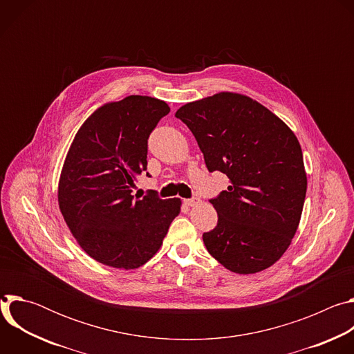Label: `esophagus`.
Instances as JSON below:
<instances>
[{
  "mask_svg": "<svg viewBox=\"0 0 354 354\" xmlns=\"http://www.w3.org/2000/svg\"><path fill=\"white\" fill-rule=\"evenodd\" d=\"M200 197H197V196H193V197H190V198H186L185 200V203L189 206V207H194V206H197L198 203H200Z\"/></svg>",
  "mask_w": 354,
  "mask_h": 354,
  "instance_id": "esophagus-1",
  "label": "esophagus"
}]
</instances>
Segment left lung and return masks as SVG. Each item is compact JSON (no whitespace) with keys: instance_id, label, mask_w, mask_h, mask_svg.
I'll return each mask as SVG.
<instances>
[{"instance_id":"1","label":"left lung","mask_w":354,"mask_h":354,"mask_svg":"<svg viewBox=\"0 0 354 354\" xmlns=\"http://www.w3.org/2000/svg\"><path fill=\"white\" fill-rule=\"evenodd\" d=\"M175 116L193 133L207 169L230 179L210 198L218 223L203 234L209 254L239 274L270 268L291 243L307 193L295 134L257 100L232 92L186 104Z\"/></svg>"}]
</instances>
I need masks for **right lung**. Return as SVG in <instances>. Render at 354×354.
Here are the masks:
<instances>
[{"label":"right lung","mask_w":354,"mask_h":354,"mask_svg":"<svg viewBox=\"0 0 354 354\" xmlns=\"http://www.w3.org/2000/svg\"><path fill=\"white\" fill-rule=\"evenodd\" d=\"M169 111L164 100L130 95L96 109L74 137L60 175L59 206L80 246L99 263L142 266L180 212L179 198L162 200L156 190L142 198L131 194L147 171L148 137Z\"/></svg>","instance_id":"obj_1"}]
</instances>
